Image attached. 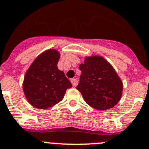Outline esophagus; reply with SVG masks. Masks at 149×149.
Segmentation results:
<instances>
[{"mask_svg": "<svg viewBox=\"0 0 149 149\" xmlns=\"http://www.w3.org/2000/svg\"><path fill=\"white\" fill-rule=\"evenodd\" d=\"M71 83H72V85H73V86H76L78 84V80L76 79H72Z\"/></svg>", "mask_w": 149, "mask_h": 149, "instance_id": "esophagus-1", "label": "esophagus"}]
</instances>
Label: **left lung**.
<instances>
[{
    "label": "left lung",
    "instance_id": "left-lung-1",
    "mask_svg": "<svg viewBox=\"0 0 149 149\" xmlns=\"http://www.w3.org/2000/svg\"><path fill=\"white\" fill-rule=\"evenodd\" d=\"M81 71L76 89L85 102L95 109L104 111L120 100L123 83L111 63L99 55L85 57L79 65Z\"/></svg>",
    "mask_w": 149,
    "mask_h": 149
}]
</instances>
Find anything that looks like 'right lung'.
<instances>
[{
	"label": "right lung",
	"instance_id": "1",
	"mask_svg": "<svg viewBox=\"0 0 149 149\" xmlns=\"http://www.w3.org/2000/svg\"><path fill=\"white\" fill-rule=\"evenodd\" d=\"M60 54L54 49L46 50L32 63L23 81V91L27 102L38 109H47L63 99L72 87L64 72L57 68Z\"/></svg>",
	"mask_w": 149,
	"mask_h": 149
}]
</instances>
